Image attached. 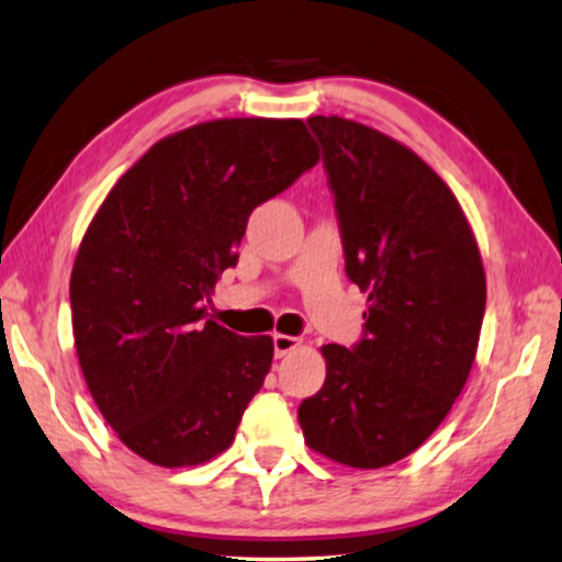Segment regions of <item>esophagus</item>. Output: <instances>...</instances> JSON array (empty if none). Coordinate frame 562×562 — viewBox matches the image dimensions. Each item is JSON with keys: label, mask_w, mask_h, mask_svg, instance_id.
<instances>
[{"label": "esophagus", "mask_w": 562, "mask_h": 562, "mask_svg": "<svg viewBox=\"0 0 562 562\" xmlns=\"http://www.w3.org/2000/svg\"><path fill=\"white\" fill-rule=\"evenodd\" d=\"M272 342H274V356L278 358H284L288 353H292V350L300 348V338H295V335H284V333H274L272 335Z\"/></svg>", "instance_id": "34e87169"}]
</instances>
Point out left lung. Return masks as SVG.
<instances>
[{"mask_svg":"<svg viewBox=\"0 0 562 562\" xmlns=\"http://www.w3.org/2000/svg\"><path fill=\"white\" fill-rule=\"evenodd\" d=\"M307 123L368 310L361 342L323 346L328 373L297 422L317 454L379 469L422 447L462 393L487 280L457 196L412 148L338 115Z\"/></svg>","mask_w":562,"mask_h":562,"instance_id":"left-lung-1","label":"left lung"}]
</instances>
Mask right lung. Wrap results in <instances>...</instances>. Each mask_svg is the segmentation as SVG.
I'll use <instances>...</instances> for the list:
<instances>
[{
	"label": "right lung",
	"mask_w": 562,
	"mask_h": 562,
	"mask_svg": "<svg viewBox=\"0 0 562 562\" xmlns=\"http://www.w3.org/2000/svg\"><path fill=\"white\" fill-rule=\"evenodd\" d=\"M300 119H220L150 146L111 189L70 274L72 335L95 406L158 467L204 464L272 366V338L206 317L247 220L317 164Z\"/></svg>",
	"instance_id": "right-lung-1"
}]
</instances>
